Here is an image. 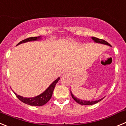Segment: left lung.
Wrapping results in <instances>:
<instances>
[{"label":"left lung","mask_w":126,"mask_h":126,"mask_svg":"<svg viewBox=\"0 0 126 126\" xmlns=\"http://www.w3.org/2000/svg\"><path fill=\"white\" fill-rule=\"evenodd\" d=\"M92 39L93 40L94 42H96V43H101V44H104V45H107L111 46V45L109 44L108 42H107L106 41L102 39H99V38H96V37H92ZM71 96H72L73 99L74 100L78 103V104H81V105H92V104H94L96 103H98V102L101 101L103 99V98L101 99H99V100H96V101H84V100H81V99H79L78 98V97H76L74 96V95L72 94V92L71 91Z\"/></svg>","instance_id":"obj_1"}]
</instances>
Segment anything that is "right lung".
<instances>
[{
	"label": "right lung",
	"mask_w": 126,
	"mask_h": 126,
	"mask_svg": "<svg viewBox=\"0 0 126 126\" xmlns=\"http://www.w3.org/2000/svg\"><path fill=\"white\" fill-rule=\"evenodd\" d=\"M38 39H40V36H35V37H30V38H26V39L23 40L21 41L20 42L18 43V45L21 44L22 43H25L27 42H30V41H35L37 40ZM60 78H58L56 80L54 81L50 85V86L47 88V90L40 94V95L37 96H35L33 97H23L22 96L17 95V94L15 93L17 98L20 100L21 101L23 102V103H25L27 104H29L30 106H43L46 103H48L49 100L51 99V96H52L54 88H55V85L58 81H59Z\"/></svg>",
	"instance_id": "obj_1"
}]
</instances>
